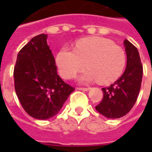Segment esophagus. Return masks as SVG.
<instances>
[{"mask_svg": "<svg viewBox=\"0 0 152 152\" xmlns=\"http://www.w3.org/2000/svg\"><path fill=\"white\" fill-rule=\"evenodd\" d=\"M77 89H79V90H84V91H87V90H89V88H87V87H77Z\"/></svg>", "mask_w": 152, "mask_h": 152, "instance_id": "esophagus-1", "label": "esophagus"}]
</instances>
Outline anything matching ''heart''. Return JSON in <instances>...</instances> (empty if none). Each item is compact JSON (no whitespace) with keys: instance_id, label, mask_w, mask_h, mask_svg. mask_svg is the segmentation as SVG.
I'll use <instances>...</instances> for the list:
<instances>
[{"instance_id":"obj_1","label":"heart","mask_w":152,"mask_h":152,"mask_svg":"<svg viewBox=\"0 0 152 152\" xmlns=\"http://www.w3.org/2000/svg\"><path fill=\"white\" fill-rule=\"evenodd\" d=\"M56 63L64 79H72L86 66L89 70L80 76L82 81L109 84L123 72L126 54L123 48L112 40L89 37L78 40L74 50L63 48L57 54Z\"/></svg>"}]
</instances>
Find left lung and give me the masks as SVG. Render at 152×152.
<instances>
[{"mask_svg":"<svg viewBox=\"0 0 152 152\" xmlns=\"http://www.w3.org/2000/svg\"><path fill=\"white\" fill-rule=\"evenodd\" d=\"M127 65L123 75L108 87L102 88L103 98L96 110L107 118H120L129 112L137 101L142 78V65L137 48L124 40Z\"/></svg>","mask_w":152,"mask_h":152,"instance_id":"1","label":"left lung"}]
</instances>
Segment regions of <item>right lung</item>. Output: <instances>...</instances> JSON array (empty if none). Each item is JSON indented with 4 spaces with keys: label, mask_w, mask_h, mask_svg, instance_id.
I'll return each instance as SVG.
<instances>
[{
    "label": "right lung",
    "mask_w": 152,
    "mask_h": 152,
    "mask_svg": "<svg viewBox=\"0 0 152 152\" xmlns=\"http://www.w3.org/2000/svg\"><path fill=\"white\" fill-rule=\"evenodd\" d=\"M47 35H38L18 52L14 69L15 89L23 108L31 117L46 120L58 113L75 88L57 73Z\"/></svg>",
    "instance_id": "add662e5"
}]
</instances>
